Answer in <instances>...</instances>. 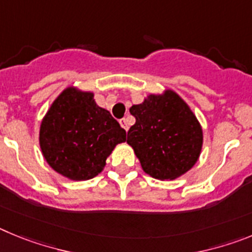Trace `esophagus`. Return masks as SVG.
<instances>
[{
    "instance_id": "obj_1",
    "label": "esophagus",
    "mask_w": 252,
    "mask_h": 252,
    "mask_svg": "<svg viewBox=\"0 0 252 252\" xmlns=\"http://www.w3.org/2000/svg\"><path fill=\"white\" fill-rule=\"evenodd\" d=\"M120 125H121L124 130H126V131L128 130V125H127V121H126V119L120 120Z\"/></svg>"
}]
</instances>
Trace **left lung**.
I'll return each mask as SVG.
<instances>
[{
	"label": "left lung",
	"instance_id": "8db88e82",
	"mask_svg": "<svg viewBox=\"0 0 252 252\" xmlns=\"http://www.w3.org/2000/svg\"><path fill=\"white\" fill-rule=\"evenodd\" d=\"M130 113L136 119L127 132L128 145L145 173L155 179H175L192 169L203 144L194 113L173 91L150 94Z\"/></svg>",
	"mask_w": 252,
	"mask_h": 252
}]
</instances>
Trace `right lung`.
<instances>
[{
    "label": "right lung",
    "instance_id": "right-lung-1",
    "mask_svg": "<svg viewBox=\"0 0 252 252\" xmlns=\"http://www.w3.org/2000/svg\"><path fill=\"white\" fill-rule=\"evenodd\" d=\"M40 148L49 165L73 180L98 175L126 131L95 104L93 93L66 88L53 102L40 126Z\"/></svg>",
    "mask_w": 252,
    "mask_h": 252
}]
</instances>
